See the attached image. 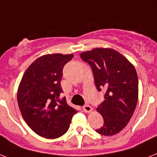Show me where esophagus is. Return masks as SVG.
Wrapping results in <instances>:
<instances>
[{
  "label": "esophagus",
  "mask_w": 157,
  "mask_h": 157,
  "mask_svg": "<svg viewBox=\"0 0 157 157\" xmlns=\"http://www.w3.org/2000/svg\"><path fill=\"white\" fill-rule=\"evenodd\" d=\"M83 110L85 112V113H90V112L93 111V108L89 105H85V106H83Z\"/></svg>",
  "instance_id": "1"
}]
</instances>
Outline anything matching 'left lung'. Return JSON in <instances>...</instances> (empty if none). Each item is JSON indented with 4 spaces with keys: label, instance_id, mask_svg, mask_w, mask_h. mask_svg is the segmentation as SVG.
Wrapping results in <instances>:
<instances>
[{
    "label": "left lung",
    "instance_id": "8db88e82",
    "mask_svg": "<svg viewBox=\"0 0 157 157\" xmlns=\"http://www.w3.org/2000/svg\"><path fill=\"white\" fill-rule=\"evenodd\" d=\"M80 56L92 67L97 90H105V100L97 108L104 124L96 132L102 136H114L127 126L137 105L139 84L136 68L112 48H94Z\"/></svg>",
    "mask_w": 157,
    "mask_h": 157
}]
</instances>
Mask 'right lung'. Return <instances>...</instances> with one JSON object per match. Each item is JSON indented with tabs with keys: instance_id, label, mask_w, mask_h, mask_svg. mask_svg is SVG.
<instances>
[{
	"instance_id": "1",
	"label": "right lung",
	"mask_w": 157,
	"mask_h": 157,
	"mask_svg": "<svg viewBox=\"0 0 157 157\" xmlns=\"http://www.w3.org/2000/svg\"><path fill=\"white\" fill-rule=\"evenodd\" d=\"M73 54L44 55L30 64L19 84L17 99L22 118L30 129L46 139L67 132L77 110L59 99L63 67Z\"/></svg>"
}]
</instances>
